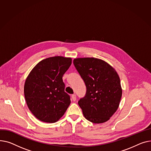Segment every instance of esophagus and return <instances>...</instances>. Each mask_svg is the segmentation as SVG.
Here are the masks:
<instances>
[{
    "instance_id": "esophagus-1",
    "label": "esophagus",
    "mask_w": 151,
    "mask_h": 151,
    "mask_svg": "<svg viewBox=\"0 0 151 151\" xmlns=\"http://www.w3.org/2000/svg\"><path fill=\"white\" fill-rule=\"evenodd\" d=\"M71 98H72L73 101H75L76 100V94H73L71 96Z\"/></svg>"
}]
</instances>
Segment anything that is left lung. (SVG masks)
Here are the masks:
<instances>
[{"label": "left lung", "instance_id": "8db88e82", "mask_svg": "<svg viewBox=\"0 0 151 151\" xmlns=\"http://www.w3.org/2000/svg\"><path fill=\"white\" fill-rule=\"evenodd\" d=\"M73 63L86 88L85 96L78 102L85 118L95 124L107 121L118 109L121 99L118 74L98 58H75Z\"/></svg>", "mask_w": 151, "mask_h": 151}]
</instances>
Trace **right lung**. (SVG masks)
Returning <instances> with one entry per match:
<instances>
[{"instance_id": "right-lung-1", "label": "right lung", "mask_w": 151, "mask_h": 151, "mask_svg": "<svg viewBox=\"0 0 151 151\" xmlns=\"http://www.w3.org/2000/svg\"><path fill=\"white\" fill-rule=\"evenodd\" d=\"M71 63L70 58L49 57L40 61L27 77L24 85L26 103L39 120L55 122L68 108L70 96L65 91L62 78Z\"/></svg>"}]
</instances>
